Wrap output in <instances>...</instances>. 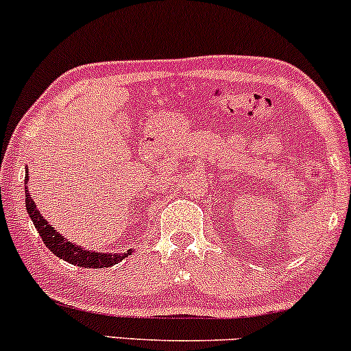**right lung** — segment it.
Segmentation results:
<instances>
[{"mask_svg":"<svg viewBox=\"0 0 351 351\" xmlns=\"http://www.w3.org/2000/svg\"><path fill=\"white\" fill-rule=\"evenodd\" d=\"M27 176L24 178V195H26V211L29 215L31 221H33L34 228L38 229L39 236H41L43 243L46 244V247L58 256L59 259L66 261L72 265H77V267H88V269H102V267H110V265L119 264L120 261H123L125 257L132 256V249H128L127 252H99V251H87V249L80 247V245L74 244L72 241L66 239L62 234H59L54 228L44 219L39 209L36 208V203L31 198L29 191H27Z\"/></svg>","mask_w":351,"mask_h":351,"instance_id":"obj_1","label":"right lung"}]
</instances>
